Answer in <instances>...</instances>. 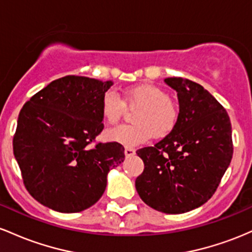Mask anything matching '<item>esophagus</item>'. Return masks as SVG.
<instances>
[{"instance_id": "34e87169", "label": "esophagus", "mask_w": 252, "mask_h": 252, "mask_svg": "<svg viewBox=\"0 0 252 252\" xmlns=\"http://www.w3.org/2000/svg\"><path fill=\"white\" fill-rule=\"evenodd\" d=\"M135 155V150L132 148H126L125 149V156L126 157H133Z\"/></svg>"}]
</instances>
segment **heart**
Returning <instances> with one entry per match:
<instances>
[{
	"label": "heart",
	"mask_w": 252,
	"mask_h": 252,
	"mask_svg": "<svg viewBox=\"0 0 252 252\" xmlns=\"http://www.w3.org/2000/svg\"><path fill=\"white\" fill-rule=\"evenodd\" d=\"M126 106H138L132 121L134 125H120L104 132V139L126 148L145 143L154 135L164 138L176 127L180 109L166 92L152 84H139L124 93ZM124 103L115 93H104L101 100V115L107 124H115L123 115Z\"/></svg>",
	"instance_id": "b5f03b06"
}]
</instances>
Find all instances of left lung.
Segmentation results:
<instances>
[{
  "label": "left lung",
  "instance_id": "left-lung-1",
  "mask_svg": "<svg viewBox=\"0 0 252 252\" xmlns=\"http://www.w3.org/2000/svg\"><path fill=\"white\" fill-rule=\"evenodd\" d=\"M164 82L177 93L179 123L156 145L137 151L144 171L135 189L154 210L181 214L217 190L232 159V128L224 107L202 86L181 77Z\"/></svg>",
  "mask_w": 252,
  "mask_h": 252
}]
</instances>
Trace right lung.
Returning a JSON list of instances; mask_svg holds the SVG:
<instances>
[{
    "label": "right lung",
    "instance_id": "right-lung-1",
    "mask_svg": "<svg viewBox=\"0 0 252 252\" xmlns=\"http://www.w3.org/2000/svg\"><path fill=\"white\" fill-rule=\"evenodd\" d=\"M113 86L83 76L51 82L22 107L13 139L28 193L41 205L76 213L100 200L111 169L125 159L118 143L88 145L103 129L101 100Z\"/></svg>",
    "mask_w": 252,
    "mask_h": 252
}]
</instances>
